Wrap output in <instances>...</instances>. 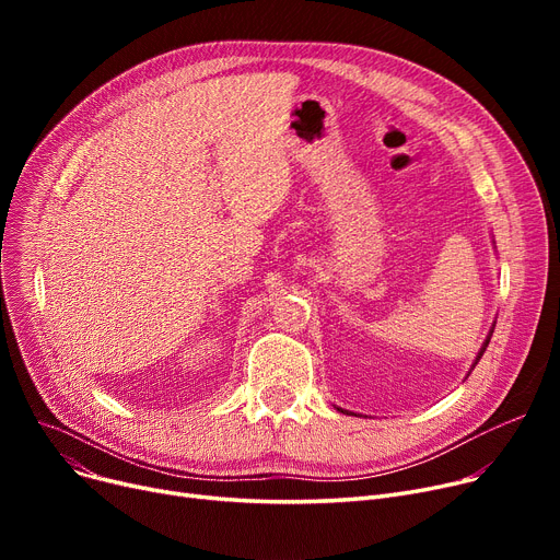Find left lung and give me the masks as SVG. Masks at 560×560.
<instances>
[{
  "instance_id": "8db88e82",
  "label": "left lung",
  "mask_w": 560,
  "mask_h": 560,
  "mask_svg": "<svg viewBox=\"0 0 560 560\" xmlns=\"http://www.w3.org/2000/svg\"><path fill=\"white\" fill-rule=\"evenodd\" d=\"M494 329V327H492ZM492 329H490V334H488V338H486V342H483V347H481V351H479V357H477V361H475V365L479 363V359L483 357V351H486V347H488V342H490V336H492ZM475 365H472V370H475ZM340 410V413H347V410H342V408H338Z\"/></svg>"
}]
</instances>
